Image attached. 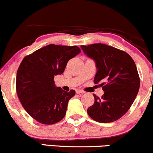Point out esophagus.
<instances>
[{
	"instance_id": "obj_1",
	"label": "esophagus",
	"mask_w": 153,
	"mask_h": 153,
	"mask_svg": "<svg viewBox=\"0 0 153 153\" xmlns=\"http://www.w3.org/2000/svg\"><path fill=\"white\" fill-rule=\"evenodd\" d=\"M76 94H84V91L82 89H76Z\"/></svg>"
}]
</instances>
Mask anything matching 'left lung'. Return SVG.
Wrapping results in <instances>:
<instances>
[{"label": "left lung", "mask_w": 153, "mask_h": 153, "mask_svg": "<svg viewBox=\"0 0 153 153\" xmlns=\"http://www.w3.org/2000/svg\"><path fill=\"white\" fill-rule=\"evenodd\" d=\"M87 56L96 62L94 82L102 83L104 94H94V105L87 109L91 119L101 123L116 121L126 113L140 89V76L133 59L128 53L103 44L81 46Z\"/></svg>", "instance_id": "left-lung-1"}]
</instances>
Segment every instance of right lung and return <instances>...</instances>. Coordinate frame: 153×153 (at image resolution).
Wrapping results in <instances>:
<instances>
[{
    "label": "right lung",
    "mask_w": 153,
    "mask_h": 153,
    "mask_svg": "<svg viewBox=\"0 0 153 153\" xmlns=\"http://www.w3.org/2000/svg\"><path fill=\"white\" fill-rule=\"evenodd\" d=\"M80 52L76 46L49 44L23 58L16 74V92L23 108L37 122L53 125L64 117L76 92L56 87L53 79Z\"/></svg>",
    "instance_id": "add662e5"
}]
</instances>
